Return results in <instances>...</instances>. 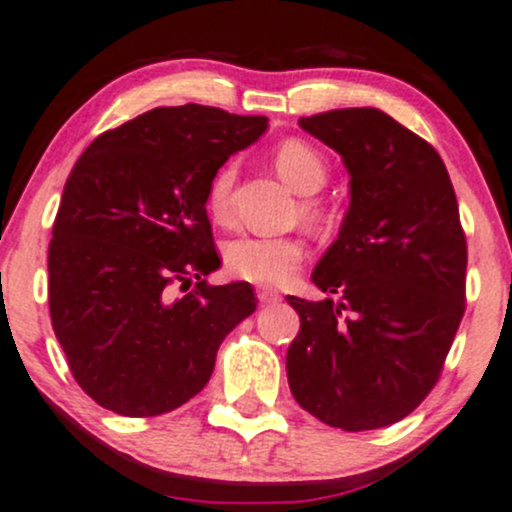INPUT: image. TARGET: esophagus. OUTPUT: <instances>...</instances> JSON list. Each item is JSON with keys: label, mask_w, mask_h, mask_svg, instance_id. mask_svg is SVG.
<instances>
[{"label": "esophagus", "mask_w": 512, "mask_h": 512, "mask_svg": "<svg viewBox=\"0 0 512 512\" xmlns=\"http://www.w3.org/2000/svg\"><path fill=\"white\" fill-rule=\"evenodd\" d=\"M256 295H258V302H261V304H275V302H280V292L273 290V287H268V285L258 287Z\"/></svg>", "instance_id": "esophagus-1"}]
</instances>
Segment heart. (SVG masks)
Returning <instances> with one entry per match:
<instances>
[{
    "label": "heart",
    "instance_id": "b5f03b06",
    "mask_svg": "<svg viewBox=\"0 0 512 512\" xmlns=\"http://www.w3.org/2000/svg\"><path fill=\"white\" fill-rule=\"evenodd\" d=\"M273 162L278 174L302 193V217L304 220L321 225L329 220L326 205L312 193H317L326 183L329 176V166L326 159L321 157L317 147L309 142L290 140L280 142L273 152ZM234 164H225L215 176H212L208 186V212L212 220L225 222L229 217V200H232L234 186ZM307 258V246L297 237H251V234H241V237L227 241L225 246V266L232 275L241 280L261 285H283L292 278Z\"/></svg>",
    "mask_w": 512,
    "mask_h": 512
}]
</instances>
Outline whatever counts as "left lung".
<instances>
[{"instance_id": "8db88e82", "label": "left lung", "mask_w": 512, "mask_h": 512, "mask_svg": "<svg viewBox=\"0 0 512 512\" xmlns=\"http://www.w3.org/2000/svg\"><path fill=\"white\" fill-rule=\"evenodd\" d=\"M300 125L343 157L350 208L312 273L338 302L287 297L300 314L287 382L326 426H392L438 384L467 309L455 188L435 147L377 108H341Z\"/></svg>"}]
</instances>
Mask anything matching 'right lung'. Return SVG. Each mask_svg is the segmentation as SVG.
I'll use <instances>...</instances> for the list:
<instances>
[{"label": "right lung", "mask_w": 512, "mask_h": 512, "mask_svg": "<svg viewBox=\"0 0 512 512\" xmlns=\"http://www.w3.org/2000/svg\"><path fill=\"white\" fill-rule=\"evenodd\" d=\"M266 125L198 103L152 108L74 164L48 246L50 319L72 377L103 409H179L254 314L249 283L205 280L220 266L205 198L229 154Z\"/></svg>", "instance_id": "add662e5"}]
</instances>
